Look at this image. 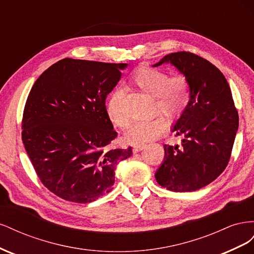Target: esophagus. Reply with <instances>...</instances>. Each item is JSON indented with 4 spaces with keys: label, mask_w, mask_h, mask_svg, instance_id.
Returning <instances> with one entry per match:
<instances>
[{
    "label": "esophagus",
    "mask_w": 254,
    "mask_h": 254,
    "mask_svg": "<svg viewBox=\"0 0 254 254\" xmlns=\"http://www.w3.org/2000/svg\"><path fill=\"white\" fill-rule=\"evenodd\" d=\"M145 147V145L144 144H139V145H134L133 147H132V150H133V152H137V151H140V150H142L143 148Z\"/></svg>",
    "instance_id": "esophagus-1"
}]
</instances>
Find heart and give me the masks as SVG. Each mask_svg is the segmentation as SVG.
Masks as SVG:
<instances>
[{
  "label": "heart",
  "instance_id": "b5f03b06",
  "mask_svg": "<svg viewBox=\"0 0 254 254\" xmlns=\"http://www.w3.org/2000/svg\"><path fill=\"white\" fill-rule=\"evenodd\" d=\"M131 80L137 89L153 98V110L168 119L178 118L189 105L190 86L184 75L170 77L167 73L158 68L143 66L132 74ZM123 98L124 91L118 88L110 94L107 103V113L110 121L120 128H125L129 122L128 115L123 110ZM165 129V120L161 115H156L150 120L133 122L123 139L131 145L144 144L156 140Z\"/></svg>",
  "mask_w": 254,
  "mask_h": 254
}]
</instances>
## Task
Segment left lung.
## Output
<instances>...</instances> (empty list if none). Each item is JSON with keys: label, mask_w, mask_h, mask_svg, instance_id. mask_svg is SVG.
Returning <instances> with one entry per match:
<instances>
[{"label": "left lung", "mask_w": 254, "mask_h": 254, "mask_svg": "<svg viewBox=\"0 0 254 254\" xmlns=\"http://www.w3.org/2000/svg\"><path fill=\"white\" fill-rule=\"evenodd\" d=\"M171 64L186 76L190 102L172 128L181 147L164 145V160L156 172L161 187L193 191L225 171L238 129V113L229 83L210 61L190 52L168 54L152 66Z\"/></svg>", "instance_id": "1"}]
</instances>
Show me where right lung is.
I'll return each mask as SVG.
<instances>
[{"mask_svg":"<svg viewBox=\"0 0 254 254\" xmlns=\"http://www.w3.org/2000/svg\"><path fill=\"white\" fill-rule=\"evenodd\" d=\"M127 64L64 58L36 80L23 112L22 141L43 186L67 201L88 203L113 189L115 167L131 147L118 136L106 97Z\"/></svg>","mask_w":254,"mask_h":254,"instance_id":"1","label":"right lung"}]
</instances>
